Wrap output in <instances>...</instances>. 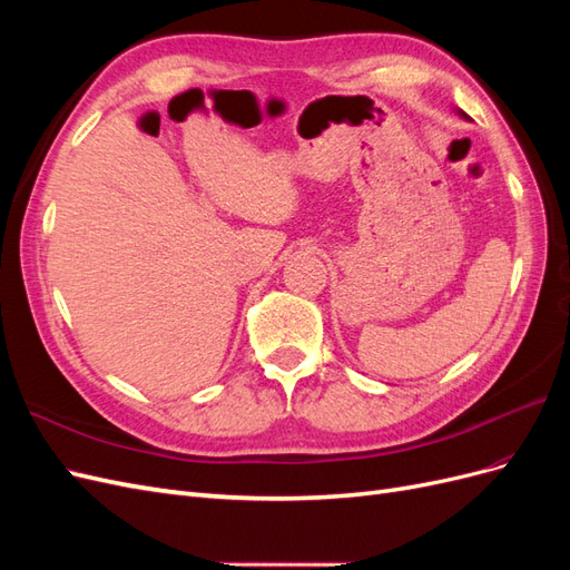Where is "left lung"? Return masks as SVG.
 Wrapping results in <instances>:
<instances>
[{
  "label": "left lung",
  "instance_id": "obj_1",
  "mask_svg": "<svg viewBox=\"0 0 570 570\" xmlns=\"http://www.w3.org/2000/svg\"><path fill=\"white\" fill-rule=\"evenodd\" d=\"M463 116H465V114H463Z\"/></svg>",
  "mask_w": 570,
  "mask_h": 570
}]
</instances>
